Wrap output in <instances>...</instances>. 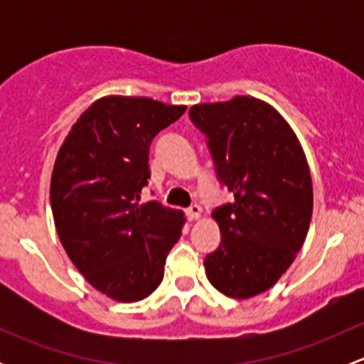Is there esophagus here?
<instances>
[{"label":"esophagus","instance_id":"esophagus-1","mask_svg":"<svg viewBox=\"0 0 364 364\" xmlns=\"http://www.w3.org/2000/svg\"><path fill=\"white\" fill-rule=\"evenodd\" d=\"M200 215H203V208H200V205L193 204L186 209V218H188L190 222H193V220H199Z\"/></svg>","mask_w":364,"mask_h":364}]
</instances>
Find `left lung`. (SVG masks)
<instances>
[{"mask_svg":"<svg viewBox=\"0 0 364 364\" xmlns=\"http://www.w3.org/2000/svg\"><path fill=\"white\" fill-rule=\"evenodd\" d=\"M190 117L208 137L220 181L234 193L213 211L222 241L205 255V277L222 294L248 299L280 280L306 240L310 167L291 124L259 98L197 104Z\"/></svg>","mask_w":364,"mask_h":364,"instance_id":"left-lung-1","label":"left lung"}]
</instances>
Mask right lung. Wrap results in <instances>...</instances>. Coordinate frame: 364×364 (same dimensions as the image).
<instances>
[{
	"mask_svg": "<svg viewBox=\"0 0 364 364\" xmlns=\"http://www.w3.org/2000/svg\"><path fill=\"white\" fill-rule=\"evenodd\" d=\"M186 105L146 97L98 98L65 137L50 176V208L65 252L82 277L119 303L148 297L164 278L185 213L141 204L149 144Z\"/></svg>",
	"mask_w": 364,
	"mask_h": 364,
	"instance_id": "right-lung-1",
	"label": "right lung"
}]
</instances>
